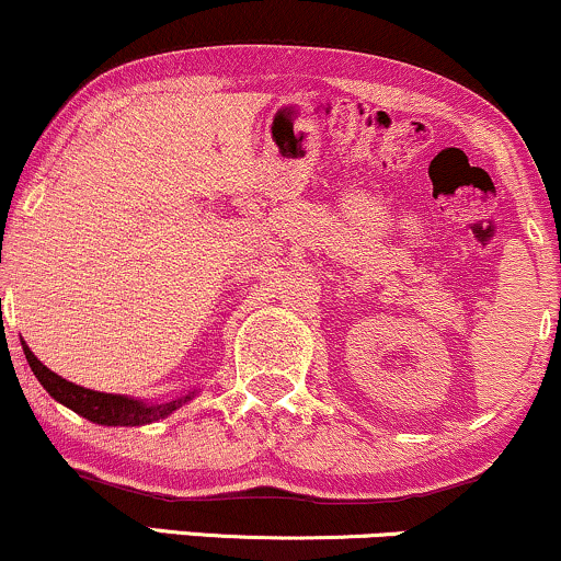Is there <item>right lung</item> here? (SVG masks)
<instances>
[{
	"label": "right lung",
	"instance_id": "1",
	"mask_svg": "<svg viewBox=\"0 0 561 561\" xmlns=\"http://www.w3.org/2000/svg\"><path fill=\"white\" fill-rule=\"evenodd\" d=\"M23 354H25V359H28L33 375L38 378V383L46 388V393H49L51 399L59 401V404H65L68 410L81 414V417H85L89 423H96V425L136 427V425L157 423V420H164L168 414L181 410L183 404H188V401L199 393L194 388V391L181 393V397H175L170 401H162V404H149V401H144V399L121 397V393L91 391V388L70 383V380H65L62 375L51 373L49 367L42 365L25 341H23Z\"/></svg>",
	"mask_w": 561,
	"mask_h": 561
}]
</instances>
